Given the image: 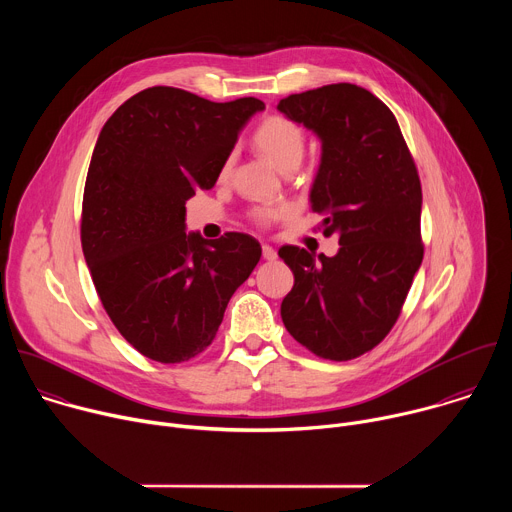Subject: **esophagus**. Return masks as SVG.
I'll use <instances>...</instances> for the list:
<instances>
[{
    "label": "esophagus",
    "instance_id": "esophagus-1",
    "mask_svg": "<svg viewBox=\"0 0 512 512\" xmlns=\"http://www.w3.org/2000/svg\"><path fill=\"white\" fill-rule=\"evenodd\" d=\"M263 259H267V261H275V259H277L275 249H273V247H269V245H263Z\"/></svg>",
    "mask_w": 512,
    "mask_h": 512
}]
</instances>
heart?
Segmentation results:
<instances>
[{"label":"heart","mask_w":512,"mask_h":512,"mask_svg":"<svg viewBox=\"0 0 512 512\" xmlns=\"http://www.w3.org/2000/svg\"><path fill=\"white\" fill-rule=\"evenodd\" d=\"M257 150L279 170H296L306 152L304 129L285 117H269L255 133ZM231 166V160L225 168ZM287 214V208H259L255 218L259 223H269Z\"/></svg>","instance_id":"1"}]
</instances>
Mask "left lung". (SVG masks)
<instances>
[{
	"instance_id": "obj_1",
	"label": "left lung",
	"mask_w": 512,
	"mask_h": 512,
	"mask_svg": "<svg viewBox=\"0 0 512 512\" xmlns=\"http://www.w3.org/2000/svg\"><path fill=\"white\" fill-rule=\"evenodd\" d=\"M322 143L310 190L334 257L285 245L294 273L281 302L287 332L314 354L350 360L393 328L423 259L421 184L395 115L367 89L338 83L277 103Z\"/></svg>"
}]
</instances>
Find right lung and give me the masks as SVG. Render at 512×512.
Segmentation results:
<instances>
[{
	"mask_svg": "<svg viewBox=\"0 0 512 512\" xmlns=\"http://www.w3.org/2000/svg\"><path fill=\"white\" fill-rule=\"evenodd\" d=\"M259 99L212 103L174 87L127 99L91 158L81 241L97 294L143 356L174 364L216 336L229 300L261 259L245 233H186V200L214 186Z\"/></svg>",
	"mask_w": 512,
	"mask_h": 512,
	"instance_id": "obj_1",
	"label": "right lung"
}]
</instances>
